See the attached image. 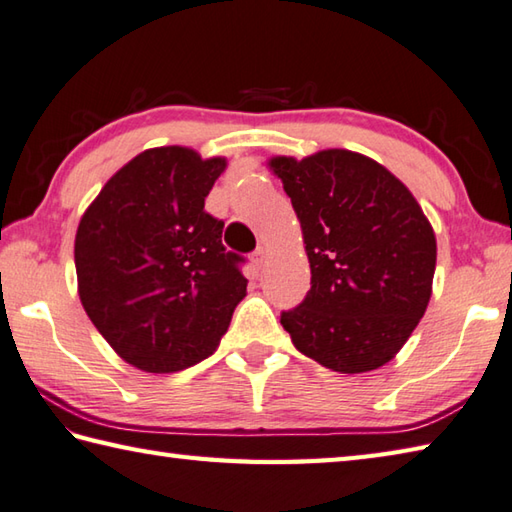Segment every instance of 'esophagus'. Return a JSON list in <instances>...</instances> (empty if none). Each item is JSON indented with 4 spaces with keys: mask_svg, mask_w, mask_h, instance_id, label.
<instances>
[{
    "mask_svg": "<svg viewBox=\"0 0 512 512\" xmlns=\"http://www.w3.org/2000/svg\"><path fill=\"white\" fill-rule=\"evenodd\" d=\"M266 257H268V248H266V246H257V250L253 253V262H255V266H257V268H262V266H264V262H266Z\"/></svg>",
    "mask_w": 512,
    "mask_h": 512,
    "instance_id": "1",
    "label": "esophagus"
}]
</instances>
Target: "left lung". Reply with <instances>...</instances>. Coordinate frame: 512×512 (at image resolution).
I'll use <instances>...</instances> for the list:
<instances>
[{
  "instance_id": "obj_1",
  "label": "left lung",
  "mask_w": 512,
  "mask_h": 512,
  "mask_svg": "<svg viewBox=\"0 0 512 512\" xmlns=\"http://www.w3.org/2000/svg\"><path fill=\"white\" fill-rule=\"evenodd\" d=\"M270 170L293 202L310 264L304 302L284 310L295 348L337 373L390 362L433 293L437 242L413 193L366 155L328 148Z\"/></svg>"
}]
</instances>
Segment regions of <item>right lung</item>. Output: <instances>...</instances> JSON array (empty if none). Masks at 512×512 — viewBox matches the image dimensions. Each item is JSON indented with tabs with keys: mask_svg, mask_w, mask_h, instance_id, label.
<instances>
[{
	"mask_svg": "<svg viewBox=\"0 0 512 512\" xmlns=\"http://www.w3.org/2000/svg\"><path fill=\"white\" fill-rule=\"evenodd\" d=\"M226 159L193 148H150L119 168L75 235L79 299L124 362L175 373L208 355L246 297L224 222L204 199Z\"/></svg>",
	"mask_w": 512,
	"mask_h": 512,
	"instance_id": "add662e5",
	"label": "right lung"
}]
</instances>
